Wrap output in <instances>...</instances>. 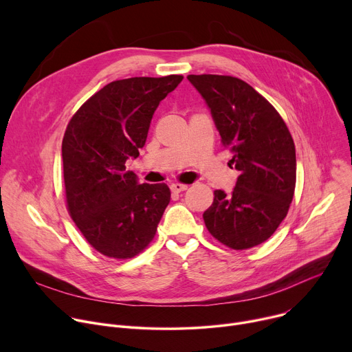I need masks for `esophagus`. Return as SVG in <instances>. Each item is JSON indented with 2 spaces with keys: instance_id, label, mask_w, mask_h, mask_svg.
Instances as JSON below:
<instances>
[{
  "instance_id": "34e87169",
  "label": "esophagus",
  "mask_w": 352,
  "mask_h": 352,
  "mask_svg": "<svg viewBox=\"0 0 352 352\" xmlns=\"http://www.w3.org/2000/svg\"><path fill=\"white\" fill-rule=\"evenodd\" d=\"M170 189L174 192V193H179V192H184L188 189V185H184V184H171L170 185Z\"/></svg>"
}]
</instances>
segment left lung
Segmentation results:
<instances>
[{"mask_svg":"<svg viewBox=\"0 0 352 352\" xmlns=\"http://www.w3.org/2000/svg\"><path fill=\"white\" fill-rule=\"evenodd\" d=\"M210 110L231 164L239 171L230 193L214 190L204 213L209 232L232 249L265 242L285 219L296 178L295 146L276 109L246 82L223 75H188Z\"/></svg>","mask_w":352,"mask_h":352,"instance_id":"1","label":"left lung"}]
</instances>
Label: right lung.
Wrapping results in <instances>:
<instances>
[{
  "instance_id": "1",
  "label": "right lung",
  "mask_w": 352,
  "mask_h": 352,
  "mask_svg": "<svg viewBox=\"0 0 352 352\" xmlns=\"http://www.w3.org/2000/svg\"><path fill=\"white\" fill-rule=\"evenodd\" d=\"M184 79L129 78L94 93L63 139L68 210L87 242L109 258L128 259L153 239L171 192L139 184L125 163L139 156L153 114Z\"/></svg>"
}]
</instances>
